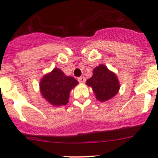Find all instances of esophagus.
<instances>
[{
  "label": "esophagus",
  "instance_id": "34e87169",
  "mask_svg": "<svg viewBox=\"0 0 158 158\" xmlns=\"http://www.w3.org/2000/svg\"><path fill=\"white\" fill-rule=\"evenodd\" d=\"M78 81L81 82V83H84L85 82V78L84 76H81V77L78 78Z\"/></svg>",
  "mask_w": 158,
  "mask_h": 158
}]
</instances>
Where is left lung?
Returning <instances> with one entry per match:
<instances>
[{
    "label": "left lung",
    "instance_id": "left-lung-1",
    "mask_svg": "<svg viewBox=\"0 0 158 158\" xmlns=\"http://www.w3.org/2000/svg\"><path fill=\"white\" fill-rule=\"evenodd\" d=\"M86 84L92 86L96 98L100 102L112 98L120 88L116 75L104 65H99L94 69L93 76L86 81Z\"/></svg>",
    "mask_w": 158,
    "mask_h": 158
}]
</instances>
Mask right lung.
<instances>
[{"label":"right lung","instance_id":"obj_1","mask_svg":"<svg viewBox=\"0 0 158 158\" xmlns=\"http://www.w3.org/2000/svg\"><path fill=\"white\" fill-rule=\"evenodd\" d=\"M78 83L75 78L66 76L61 70L55 68L44 76L40 86L41 94L47 101L53 106H60L67 104L70 91Z\"/></svg>","mask_w":158,"mask_h":158}]
</instances>
